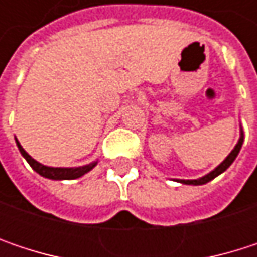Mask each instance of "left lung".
<instances>
[{"label":"left lung","mask_w":257,"mask_h":257,"mask_svg":"<svg viewBox=\"0 0 257 257\" xmlns=\"http://www.w3.org/2000/svg\"><path fill=\"white\" fill-rule=\"evenodd\" d=\"M241 146H242V134H241V138H239L238 144L235 146V149L229 153V156H228V158H226L214 171H211L210 174H207V176H204V177H201V179L198 180H179V181L180 183H184V184H205V183L211 181L213 179H216L219 174H222L223 171H226V170L231 167V164L235 161V158L238 156V153H239V150H241Z\"/></svg>","instance_id":"1"}]
</instances>
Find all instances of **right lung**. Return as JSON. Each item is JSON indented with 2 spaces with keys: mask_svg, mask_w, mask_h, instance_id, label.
<instances>
[{
  "mask_svg": "<svg viewBox=\"0 0 257 257\" xmlns=\"http://www.w3.org/2000/svg\"><path fill=\"white\" fill-rule=\"evenodd\" d=\"M16 143H18V147H19V150H21L22 156L25 158L26 162L31 165V168H32L34 171H37L40 176L46 177V179H52V180L78 179V177H81L83 174L89 173V171L96 165V162H93V164H90V165H84V167H78V168H52V167H46V165H41L40 162H37L35 159H32V158L26 153L25 150H24V147L19 144V141H18V140H16Z\"/></svg>",
  "mask_w": 257,
  "mask_h": 257,
  "instance_id": "1",
  "label": "right lung"
}]
</instances>
